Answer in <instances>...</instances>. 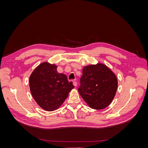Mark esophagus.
Returning a JSON list of instances; mask_svg holds the SVG:
<instances>
[{
  "instance_id": "obj_1",
  "label": "esophagus",
  "mask_w": 148,
  "mask_h": 148,
  "mask_svg": "<svg viewBox=\"0 0 148 148\" xmlns=\"http://www.w3.org/2000/svg\"><path fill=\"white\" fill-rule=\"evenodd\" d=\"M73 84L75 86H77V82H73Z\"/></svg>"
}]
</instances>
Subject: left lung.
I'll list each match as a JSON object with an SVG mask.
<instances>
[{
	"label": "left lung",
	"mask_w": 148,
	"mask_h": 148,
	"mask_svg": "<svg viewBox=\"0 0 148 148\" xmlns=\"http://www.w3.org/2000/svg\"><path fill=\"white\" fill-rule=\"evenodd\" d=\"M117 79L104 64L84 66L78 90L88 106L94 109H102L112 101L117 91Z\"/></svg>",
	"instance_id": "left-lung-1"
}]
</instances>
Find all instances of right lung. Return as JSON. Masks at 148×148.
I'll list each match as a JSON object with an SVG mask.
<instances>
[{
  "label": "right lung",
  "instance_id": "right-lung-1",
  "mask_svg": "<svg viewBox=\"0 0 148 148\" xmlns=\"http://www.w3.org/2000/svg\"><path fill=\"white\" fill-rule=\"evenodd\" d=\"M75 86L66 76L57 71V66L44 62L29 77V88L38 104L47 111H53L63 104Z\"/></svg>",
  "mask_w": 148,
  "mask_h": 148
}]
</instances>
